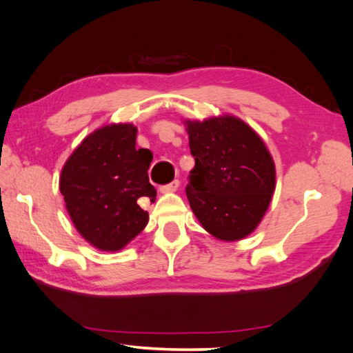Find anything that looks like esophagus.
Returning <instances> with one entry per match:
<instances>
[{"mask_svg":"<svg viewBox=\"0 0 353 353\" xmlns=\"http://www.w3.org/2000/svg\"><path fill=\"white\" fill-rule=\"evenodd\" d=\"M177 188H179V181H172V182L168 183V185L161 186V192H162V194H170V192L177 191Z\"/></svg>","mask_w":353,"mask_h":353,"instance_id":"1","label":"esophagus"}]
</instances>
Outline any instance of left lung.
Masks as SVG:
<instances>
[{
  "label": "left lung",
  "instance_id": "left-lung-1",
  "mask_svg": "<svg viewBox=\"0 0 353 353\" xmlns=\"http://www.w3.org/2000/svg\"><path fill=\"white\" fill-rule=\"evenodd\" d=\"M191 154L186 197L201 226L221 241L258 228L276 188V167L259 134L234 115L185 119Z\"/></svg>",
  "mask_w": 353,
  "mask_h": 353
}]
</instances>
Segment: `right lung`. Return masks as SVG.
Segmentation results:
<instances>
[{
	"instance_id": "obj_1",
	"label": "right lung",
	"mask_w": 353,
	"mask_h": 353,
	"mask_svg": "<svg viewBox=\"0 0 353 353\" xmlns=\"http://www.w3.org/2000/svg\"><path fill=\"white\" fill-rule=\"evenodd\" d=\"M130 123L103 125L89 133L66 159L59 188L79 234L101 252H118L148 223L141 200L156 199L148 182L150 150L137 148Z\"/></svg>"
}]
</instances>
